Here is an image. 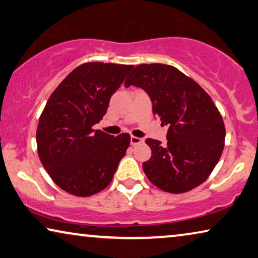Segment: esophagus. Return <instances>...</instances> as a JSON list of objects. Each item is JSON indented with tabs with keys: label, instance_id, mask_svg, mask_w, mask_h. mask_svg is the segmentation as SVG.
<instances>
[{
	"label": "esophagus",
	"instance_id": "1",
	"mask_svg": "<svg viewBox=\"0 0 258 258\" xmlns=\"http://www.w3.org/2000/svg\"><path fill=\"white\" fill-rule=\"evenodd\" d=\"M143 142H144V141H143V138L136 137V136H132V137H130V143H132L133 146L138 145V144H142Z\"/></svg>",
	"mask_w": 258,
	"mask_h": 258
}]
</instances>
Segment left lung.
Segmentation results:
<instances>
[{
  "label": "left lung",
  "mask_w": 258,
  "mask_h": 258,
  "mask_svg": "<svg viewBox=\"0 0 258 258\" xmlns=\"http://www.w3.org/2000/svg\"><path fill=\"white\" fill-rule=\"evenodd\" d=\"M142 88L152 101L153 114L169 125L167 143L148 138L150 160L143 170L164 191L183 194L207 181L225 145V124L211 97L200 84L173 66L135 67L124 86Z\"/></svg>",
  "instance_id": "left-lung-1"
}]
</instances>
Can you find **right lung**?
<instances>
[{
    "label": "right lung",
    "mask_w": 258,
    "mask_h": 258,
    "mask_svg": "<svg viewBox=\"0 0 258 258\" xmlns=\"http://www.w3.org/2000/svg\"><path fill=\"white\" fill-rule=\"evenodd\" d=\"M134 66L88 62L54 90L37 128L38 156L55 183L74 196L104 190L130 144L129 134L114 137L92 126L107 112L110 97Z\"/></svg>",
    "instance_id": "add662e5"
}]
</instances>
